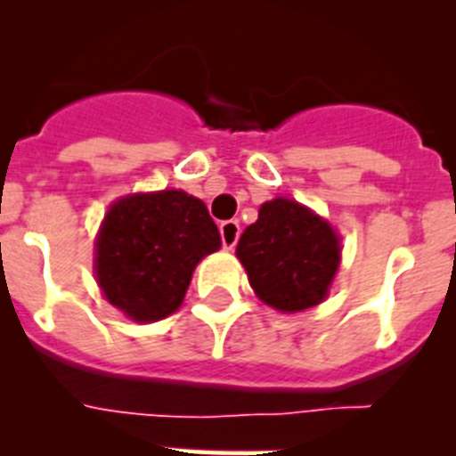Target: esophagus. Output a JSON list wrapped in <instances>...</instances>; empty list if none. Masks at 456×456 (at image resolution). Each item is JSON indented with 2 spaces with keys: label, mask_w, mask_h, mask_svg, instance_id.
Wrapping results in <instances>:
<instances>
[{
  "label": "esophagus",
  "mask_w": 456,
  "mask_h": 456,
  "mask_svg": "<svg viewBox=\"0 0 456 456\" xmlns=\"http://www.w3.org/2000/svg\"><path fill=\"white\" fill-rule=\"evenodd\" d=\"M219 232L221 241H224V248H235L237 240H240V221H224V224L219 225Z\"/></svg>",
  "instance_id": "1"
}]
</instances>
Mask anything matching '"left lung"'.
I'll return each mask as SVG.
<instances>
[{
    "instance_id": "1",
    "label": "left lung",
    "mask_w": 456,
    "mask_h": 456,
    "mask_svg": "<svg viewBox=\"0 0 456 456\" xmlns=\"http://www.w3.org/2000/svg\"><path fill=\"white\" fill-rule=\"evenodd\" d=\"M237 257L257 299L299 313L326 299L340 265V237L305 205L273 199L241 232Z\"/></svg>"
}]
</instances>
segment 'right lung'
Listing matches in <instances>:
<instances>
[{"label": "right lung", "mask_w": 456, "mask_h": 456, "mask_svg": "<svg viewBox=\"0 0 456 456\" xmlns=\"http://www.w3.org/2000/svg\"><path fill=\"white\" fill-rule=\"evenodd\" d=\"M219 247V228L200 199L180 189L132 193L104 215L95 278L104 299L130 320H164L183 304L196 265Z\"/></svg>", "instance_id": "right-lung-1"}]
</instances>
